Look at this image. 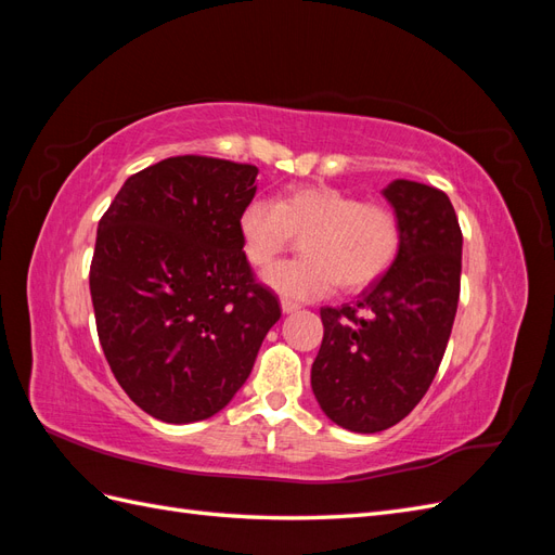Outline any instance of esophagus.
Returning <instances> with one entry per match:
<instances>
[{"instance_id": "34e87169", "label": "esophagus", "mask_w": 555, "mask_h": 555, "mask_svg": "<svg viewBox=\"0 0 555 555\" xmlns=\"http://www.w3.org/2000/svg\"><path fill=\"white\" fill-rule=\"evenodd\" d=\"M280 306H282V312H287V314L296 312L300 308V304H296V300H289V298H282Z\"/></svg>"}]
</instances>
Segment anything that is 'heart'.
<instances>
[{
	"instance_id": "b5f03b06",
	"label": "heart",
	"mask_w": 555,
	"mask_h": 555,
	"mask_svg": "<svg viewBox=\"0 0 555 555\" xmlns=\"http://www.w3.org/2000/svg\"><path fill=\"white\" fill-rule=\"evenodd\" d=\"M238 233L245 259L259 271L292 249L296 238L304 241V257L263 275L268 287L289 300L322 298L335 284L345 292L371 287L393 266L402 245L393 208L333 188H298L278 204L251 201L241 212Z\"/></svg>"
}]
</instances>
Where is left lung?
<instances>
[{"label": "left lung", "mask_w": 555, "mask_h": 555, "mask_svg": "<svg viewBox=\"0 0 555 555\" xmlns=\"http://www.w3.org/2000/svg\"><path fill=\"white\" fill-rule=\"evenodd\" d=\"M382 194L402 224L398 259L351 306L319 310L324 340L310 375L319 408L354 433L391 428L418 405L461 296L463 233L449 196L414 180Z\"/></svg>", "instance_id": "1"}]
</instances>
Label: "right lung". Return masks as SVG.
I'll list each match as a JSON object with an SVG mask.
<instances>
[{
	"instance_id": "obj_1",
	"label": "right lung",
	"mask_w": 555,
	"mask_h": 555,
	"mask_svg": "<svg viewBox=\"0 0 555 555\" xmlns=\"http://www.w3.org/2000/svg\"><path fill=\"white\" fill-rule=\"evenodd\" d=\"M259 169L182 155L133 173L99 220L90 294L125 393L166 424L229 405L282 310L255 280L241 212Z\"/></svg>"
}]
</instances>
